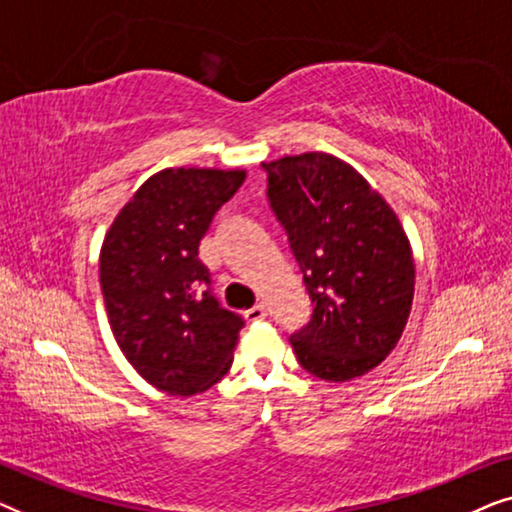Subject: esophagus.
<instances>
[{
  "mask_svg": "<svg viewBox=\"0 0 512 512\" xmlns=\"http://www.w3.org/2000/svg\"><path fill=\"white\" fill-rule=\"evenodd\" d=\"M244 317H247V321H263L268 317V310H265V305H254L251 310L244 312Z\"/></svg>",
  "mask_w": 512,
  "mask_h": 512,
  "instance_id": "obj_1",
  "label": "esophagus"
}]
</instances>
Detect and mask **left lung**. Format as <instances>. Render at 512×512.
<instances>
[{
	"label": "left lung",
	"mask_w": 512,
	"mask_h": 512,
	"mask_svg": "<svg viewBox=\"0 0 512 512\" xmlns=\"http://www.w3.org/2000/svg\"><path fill=\"white\" fill-rule=\"evenodd\" d=\"M263 172L314 305L289 338L298 363L328 382L368 373L401 340L415 296L401 221L354 167L328 153L279 158Z\"/></svg>",
	"instance_id": "8db88e82"
}]
</instances>
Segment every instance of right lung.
Wrapping results in <instances>:
<instances>
[{
    "label": "right lung",
    "instance_id": "right-lung-1",
    "mask_svg": "<svg viewBox=\"0 0 512 512\" xmlns=\"http://www.w3.org/2000/svg\"><path fill=\"white\" fill-rule=\"evenodd\" d=\"M244 179L242 170L195 167L153 174L104 237L100 284L111 331L132 368L165 394H200L233 363L244 319L214 296L198 254Z\"/></svg>",
    "mask_w": 512,
    "mask_h": 512
}]
</instances>
